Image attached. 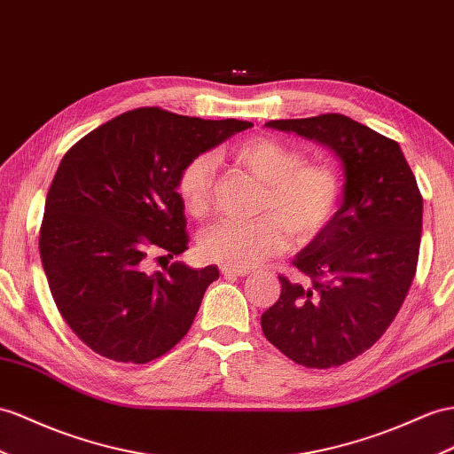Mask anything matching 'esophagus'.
Wrapping results in <instances>:
<instances>
[{"mask_svg": "<svg viewBox=\"0 0 454 454\" xmlns=\"http://www.w3.org/2000/svg\"><path fill=\"white\" fill-rule=\"evenodd\" d=\"M220 272H223L224 276H247L251 270L249 269H238V266H220Z\"/></svg>", "mask_w": 454, "mask_h": 454, "instance_id": "esophagus-1", "label": "esophagus"}]
</instances>
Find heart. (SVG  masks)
<instances>
[{
	"instance_id": "obj_1",
	"label": "heart",
	"mask_w": 454,
	"mask_h": 454,
	"mask_svg": "<svg viewBox=\"0 0 454 454\" xmlns=\"http://www.w3.org/2000/svg\"><path fill=\"white\" fill-rule=\"evenodd\" d=\"M231 155L264 184L257 220H220L200 239L207 261L249 269L282 251L287 232L309 241L330 224L341 200V180L328 162H303L297 149L274 137L257 136L238 144ZM216 178V160L201 153L185 162L176 192L185 211L201 216L208 211Z\"/></svg>"
}]
</instances>
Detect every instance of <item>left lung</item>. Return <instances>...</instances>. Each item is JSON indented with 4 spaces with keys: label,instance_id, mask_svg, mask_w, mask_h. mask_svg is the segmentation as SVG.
I'll return each mask as SVG.
<instances>
[{
    "label": "left lung",
    "instance_id": "1",
    "mask_svg": "<svg viewBox=\"0 0 454 454\" xmlns=\"http://www.w3.org/2000/svg\"><path fill=\"white\" fill-rule=\"evenodd\" d=\"M264 126L326 145L341 160L343 201L294 264L309 282L280 276V299L261 317L274 347L307 368L348 363L397 317L414 280L422 195L397 142L345 114Z\"/></svg>",
    "mask_w": 454,
    "mask_h": 454
}]
</instances>
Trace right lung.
I'll return each mask as SVG.
<instances>
[{
  "label": "right lung",
  "instance_id": "obj_1",
  "mask_svg": "<svg viewBox=\"0 0 454 454\" xmlns=\"http://www.w3.org/2000/svg\"><path fill=\"white\" fill-rule=\"evenodd\" d=\"M251 126L144 107L68 149L45 200L40 257L57 309L91 351L145 364L188 333L218 269L176 261L149 272L147 259L188 249L176 192L185 162Z\"/></svg>",
  "mask_w": 454,
  "mask_h": 454
}]
</instances>
